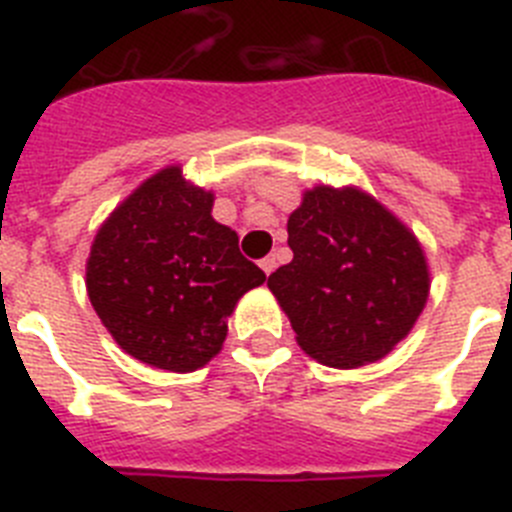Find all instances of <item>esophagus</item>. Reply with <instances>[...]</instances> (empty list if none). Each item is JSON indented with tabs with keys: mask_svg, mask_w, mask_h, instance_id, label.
I'll return each mask as SVG.
<instances>
[{
	"mask_svg": "<svg viewBox=\"0 0 512 512\" xmlns=\"http://www.w3.org/2000/svg\"><path fill=\"white\" fill-rule=\"evenodd\" d=\"M261 269H264V274L269 276L271 271L276 269V259H274V256H266V259H261Z\"/></svg>",
	"mask_w": 512,
	"mask_h": 512,
	"instance_id": "1",
	"label": "esophagus"
}]
</instances>
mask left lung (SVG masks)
<instances>
[{
	"label": "left lung",
	"instance_id": "obj_1",
	"mask_svg": "<svg viewBox=\"0 0 512 512\" xmlns=\"http://www.w3.org/2000/svg\"><path fill=\"white\" fill-rule=\"evenodd\" d=\"M294 259L269 276L299 348L330 368L386 358L429 299L414 233L358 187L317 185L289 215Z\"/></svg>",
	"mask_w": 512,
	"mask_h": 512
}]
</instances>
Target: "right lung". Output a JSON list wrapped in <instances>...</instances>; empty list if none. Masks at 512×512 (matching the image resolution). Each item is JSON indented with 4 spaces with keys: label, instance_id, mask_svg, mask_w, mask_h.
Here are the masks:
<instances>
[{
    "label": "right lung",
    "instance_id": "1",
    "mask_svg": "<svg viewBox=\"0 0 512 512\" xmlns=\"http://www.w3.org/2000/svg\"><path fill=\"white\" fill-rule=\"evenodd\" d=\"M213 192L180 167L144 180L103 220L86 289L103 327L131 358L172 373L203 368L223 348L238 299L266 274L213 220Z\"/></svg>",
    "mask_w": 512,
    "mask_h": 512
}]
</instances>
